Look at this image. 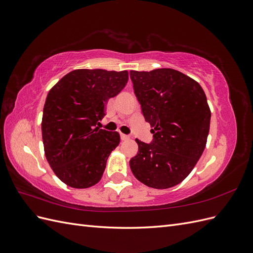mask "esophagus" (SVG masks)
Returning a JSON list of instances; mask_svg holds the SVG:
<instances>
[{"label":"esophagus","instance_id":"obj_1","mask_svg":"<svg viewBox=\"0 0 253 253\" xmlns=\"http://www.w3.org/2000/svg\"><path fill=\"white\" fill-rule=\"evenodd\" d=\"M120 137H121V140H127L131 138L128 135H125V134H120Z\"/></svg>","mask_w":253,"mask_h":253}]
</instances>
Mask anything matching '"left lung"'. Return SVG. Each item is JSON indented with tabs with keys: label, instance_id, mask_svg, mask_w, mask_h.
I'll return each mask as SVG.
<instances>
[{
	"label": "left lung",
	"instance_id": "1",
	"mask_svg": "<svg viewBox=\"0 0 253 253\" xmlns=\"http://www.w3.org/2000/svg\"><path fill=\"white\" fill-rule=\"evenodd\" d=\"M135 95L153 127L152 143L135 139L138 153L129 160L143 185L168 189L193 170L205 150L211 111L200 83L173 68L131 71Z\"/></svg>",
	"mask_w": 253,
	"mask_h": 253
}]
</instances>
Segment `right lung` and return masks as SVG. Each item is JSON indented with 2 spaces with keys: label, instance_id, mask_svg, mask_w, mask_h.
Segmentation results:
<instances>
[{
  "label": "right lung",
  "instance_id": "1",
  "mask_svg": "<svg viewBox=\"0 0 253 253\" xmlns=\"http://www.w3.org/2000/svg\"><path fill=\"white\" fill-rule=\"evenodd\" d=\"M127 80V71L75 70L50 88L42 117L44 154L68 187L87 189L100 181L120 135L93 126Z\"/></svg>",
  "mask_w": 253,
  "mask_h": 253
}]
</instances>
